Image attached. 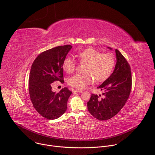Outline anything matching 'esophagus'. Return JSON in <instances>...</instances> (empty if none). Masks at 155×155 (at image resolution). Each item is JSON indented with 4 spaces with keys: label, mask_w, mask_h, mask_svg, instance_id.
I'll list each match as a JSON object with an SVG mask.
<instances>
[{
    "label": "esophagus",
    "mask_w": 155,
    "mask_h": 155,
    "mask_svg": "<svg viewBox=\"0 0 155 155\" xmlns=\"http://www.w3.org/2000/svg\"><path fill=\"white\" fill-rule=\"evenodd\" d=\"M74 93H81L82 91H81V90H75L74 91Z\"/></svg>",
    "instance_id": "obj_1"
}]
</instances>
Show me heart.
Instances as JSON below:
<instances>
[{
    "label": "heart",
    "instance_id": "b5f03b06",
    "mask_svg": "<svg viewBox=\"0 0 155 155\" xmlns=\"http://www.w3.org/2000/svg\"><path fill=\"white\" fill-rule=\"evenodd\" d=\"M81 64H86L84 74H75L68 79L69 85L78 90H83L91 84L94 78L97 81L107 79L114 67V58L108 54H102L93 48H87L78 54ZM76 64L70 57L66 58L62 63V69L66 73L74 71Z\"/></svg>",
    "mask_w": 155,
    "mask_h": 155
}]
</instances>
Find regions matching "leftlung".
Masks as SVG:
<instances>
[{
	"instance_id": "1",
	"label": "left lung",
	"mask_w": 155,
	"mask_h": 155,
	"mask_svg": "<svg viewBox=\"0 0 155 155\" xmlns=\"http://www.w3.org/2000/svg\"><path fill=\"white\" fill-rule=\"evenodd\" d=\"M108 48L112 50L110 47ZM115 53L117 63L113 73L97 87L104 91L102 93L104 97L100 99L97 94H93L87 102L88 111L101 121L116 115L125 105L131 90L132 77L129 64L117 49Z\"/></svg>"
}]
</instances>
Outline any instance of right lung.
<instances>
[{
    "label": "right lung",
    "instance_id": "add662e5",
    "mask_svg": "<svg viewBox=\"0 0 155 155\" xmlns=\"http://www.w3.org/2000/svg\"><path fill=\"white\" fill-rule=\"evenodd\" d=\"M72 47L59 46L40 53L34 60L29 74V91L34 107L42 117L55 120L67 110V102L72 92L64 87L53 92L51 84L64 82L62 63Z\"/></svg>",
    "mask_w": 155,
    "mask_h": 155
}]
</instances>
